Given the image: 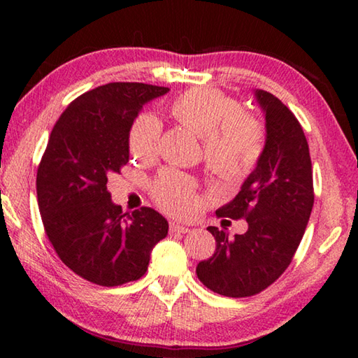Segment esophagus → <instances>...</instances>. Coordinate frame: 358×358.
<instances>
[{
	"label": "esophagus",
	"mask_w": 358,
	"mask_h": 358,
	"mask_svg": "<svg viewBox=\"0 0 358 358\" xmlns=\"http://www.w3.org/2000/svg\"><path fill=\"white\" fill-rule=\"evenodd\" d=\"M169 230H171V234H186L189 232V227L183 226V224L180 222H171V226H169Z\"/></svg>",
	"instance_id": "esophagus-1"
}]
</instances>
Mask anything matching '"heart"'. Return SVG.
I'll use <instances>...</instances> for the list:
<instances>
[{
    "instance_id": "obj_1",
    "label": "heart",
    "mask_w": 358,
    "mask_h": 358,
    "mask_svg": "<svg viewBox=\"0 0 358 358\" xmlns=\"http://www.w3.org/2000/svg\"><path fill=\"white\" fill-rule=\"evenodd\" d=\"M172 117L202 137L205 162L227 181L248 177L262 157L265 131L254 115L241 110L238 101L213 88L186 90L169 106ZM161 123L155 115L141 113L132 121L128 147L142 161L153 159L161 137ZM151 197L171 215H191L199 207L196 183L173 169H164L151 183Z\"/></svg>"
}]
</instances>
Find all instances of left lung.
<instances>
[{
  "label": "left lung",
  "instance_id": "1",
  "mask_svg": "<svg viewBox=\"0 0 358 358\" xmlns=\"http://www.w3.org/2000/svg\"><path fill=\"white\" fill-rule=\"evenodd\" d=\"M254 94L265 113L264 153L234 201L216 210L220 217H245L248 230L229 238L210 226L216 251L196 268L203 286L234 299L262 292L284 273L314 203L310 148L299 120L271 93Z\"/></svg>",
  "mask_w": 358,
  "mask_h": 358
}]
</instances>
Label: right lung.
<instances>
[{"label":"right lung","mask_w":358,"mask_h":358,"mask_svg":"<svg viewBox=\"0 0 358 358\" xmlns=\"http://www.w3.org/2000/svg\"><path fill=\"white\" fill-rule=\"evenodd\" d=\"M156 85L113 82L78 96L53 126L36 177L53 250L76 275L99 286L136 281L169 222L153 208L123 213L107 177L128 164V134L143 104L166 94Z\"/></svg>","instance_id":"right-lung-1"}]
</instances>
